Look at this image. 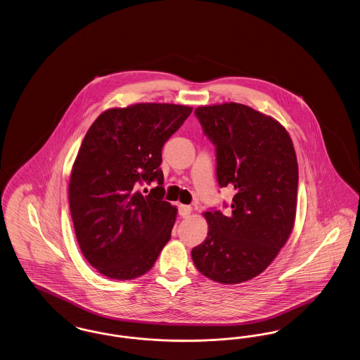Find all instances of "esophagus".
<instances>
[{
	"instance_id": "1",
	"label": "esophagus",
	"mask_w": 360,
	"mask_h": 360,
	"mask_svg": "<svg viewBox=\"0 0 360 360\" xmlns=\"http://www.w3.org/2000/svg\"><path fill=\"white\" fill-rule=\"evenodd\" d=\"M178 213L181 217H188L191 214V206L179 205L178 206Z\"/></svg>"
}]
</instances>
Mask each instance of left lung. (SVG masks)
I'll list each match as a JSON object with an SVG mask.
<instances>
[{"mask_svg":"<svg viewBox=\"0 0 360 360\" xmlns=\"http://www.w3.org/2000/svg\"><path fill=\"white\" fill-rule=\"evenodd\" d=\"M216 146L220 188H233L231 210L205 212V241L191 251L197 270L235 285L263 273L289 239L297 209L298 163L285 127L236 103L195 109Z\"/></svg>","mask_w":360,"mask_h":360,"instance_id":"left-lung-1","label":"left lung"}]
</instances>
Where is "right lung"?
Segmentation results:
<instances>
[{"instance_id":"right-lung-1","label":"right lung","mask_w":360,"mask_h":360,"mask_svg":"<svg viewBox=\"0 0 360 360\" xmlns=\"http://www.w3.org/2000/svg\"><path fill=\"white\" fill-rule=\"evenodd\" d=\"M193 108L143 103L112 108L89 128L70 175L75 236L100 274L129 281L151 270L170 240L176 207L165 201L162 148ZM158 182L146 196L143 183Z\"/></svg>"}]
</instances>
